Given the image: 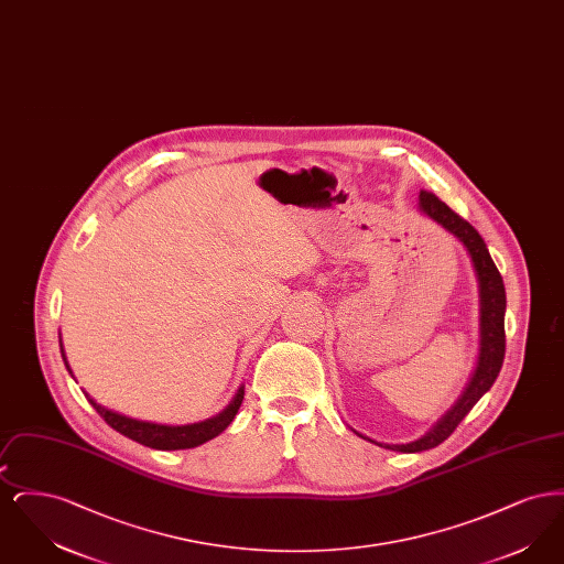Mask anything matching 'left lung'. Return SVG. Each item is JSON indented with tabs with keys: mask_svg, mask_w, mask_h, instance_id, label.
I'll list each match as a JSON object with an SVG mask.
<instances>
[{
	"mask_svg": "<svg viewBox=\"0 0 564 564\" xmlns=\"http://www.w3.org/2000/svg\"><path fill=\"white\" fill-rule=\"evenodd\" d=\"M419 212L430 217L431 221H435L437 226H442L448 235H453L471 258V267L478 279V297H480V347H478L476 370L469 378L465 391L460 393L455 405L419 440L408 444H382L352 430L359 437L372 442L376 446L387 451H398V453L430 451L440 446L444 440H448L451 433L458 427V423L467 416V412L492 387L506 357V285L488 253L486 242L469 221L460 219L446 203H442L431 192L421 189Z\"/></svg>",
	"mask_w": 564,
	"mask_h": 564,
	"instance_id": "8db88e82",
	"label": "left lung"
}]
</instances>
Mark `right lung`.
<instances>
[{"label": "right lung", "instance_id": "obj_1", "mask_svg": "<svg viewBox=\"0 0 564 564\" xmlns=\"http://www.w3.org/2000/svg\"><path fill=\"white\" fill-rule=\"evenodd\" d=\"M58 345H61V355L65 361V368L69 370V375L74 378V372L67 364L65 350H63V343H61V334H58ZM86 400L90 405L104 416V421L108 423L111 430L127 435L129 440H134L148 448H156V451H186V448H196L209 440H214L215 435H219L221 431L226 430L232 419L237 416L239 408H241L242 395H245V387H239V391L235 393V398L230 403L212 419L198 421V423H189V425H162V423H150V421H139V419H131L127 414L113 412L106 405L95 402L86 391H84Z\"/></svg>", "mask_w": 564, "mask_h": 564}]
</instances>
